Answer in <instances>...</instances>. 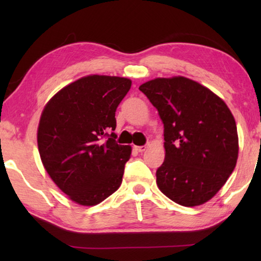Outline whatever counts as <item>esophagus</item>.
Returning a JSON list of instances; mask_svg holds the SVG:
<instances>
[{"label": "esophagus", "instance_id": "obj_1", "mask_svg": "<svg viewBox=\"0 0 261 261\" xmlns=\"http://www.w3.org/2000/svg\"><path fill=\"white\" fill-rule=\"evenodd\" d=\"M134 149L136 152L141 153V152H144L145 149H146V146H134Z\"/></svg>", "mask_w": 261, "mask_h": 261}]
</instances>
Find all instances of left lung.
Segmentation results:
<instances>
[{
  "label": "left lung",
  "mask_w": 261,
  "mask_h": 261,
  "mask_svg": "<svg viewBox=\"0 0 261 261\" xmlns=\"http://www.w3.org/2000/svg\"><path fill=\"white\" fill-rule=\"evenodd\" d=\"M139 90L165 127V161L156 170L160 191L187 207L208 201L237 162V126L230 109L207 87L180 76L155 78Z\"/></svg>",
  "instance_id": "8db88e82"
}]
</instances>
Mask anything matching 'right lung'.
<instances>
[{
	"mask_svg": "<svg viewBox=\"0 0 261 261\" xmlns=\"http://www.w3.org/2000/svg\"><path fill=\"white\" fill-rule=\"evenodd\" d=\"M131 81L83 77L48 101L38 127L42 165L72 201L94 206L120 188L131 147L118 145L115 112Z\"/></svg>",
	"mask_w": 261,
	"mask_h": 261,
	"instance_id": "right-lung-1",
	"label": "right lung"
}]
</instances>
